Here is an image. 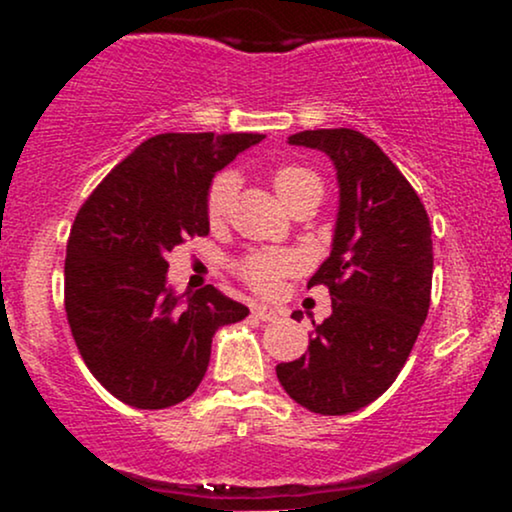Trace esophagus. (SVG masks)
Returning <instances> with one entry per match:
<instances>
[{
  "label": "esophagus",
  "mask_w": 512,
  "mask_h": 512,
  "mask_svg": "<svg viewBox=\"0 0 512 512\" xmlns=\"http://www.w3.org/2000/svg\"><path fill=\"white\" fill-rule=\"evenodd\" d=\"M252 315L262 322H274L279 320L281 313L276 308H272V305H255V308H252Z\"/></svg>",
  "instance_id": "esophagus-1"
}]
</instances>
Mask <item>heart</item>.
I'll return each instance as SVG.
<instances>
[{
	"label": "heart",
	"instance_id": "b5f03b06",
	"mask_svg": "<svg viewBox=\"0 0 512 512\" xmlns=\"http://www.w3.org/2000/svg\"><path fill=\"white\" fill-rule=\"evenodd\" d=\"M274 190L276 195L284 204H289L291 199H296L303 192H315L320 197L322 182L313 170L301 168V166H284L274 173ZM233 195H236V178L231 173L219 175L214 182H211L207 192V216L209 221L221 223L226 221L228 211H231ZM293 269V257L286 255V252L276 250H264L250 255L248 260L240 264V274L245 276L248 284L255 286L257 291H272L276 279L284 274H289Z\"/></svg>",
	"mask_w": 512,
	"mask_h": 512
}]
</instances>
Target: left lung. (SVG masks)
<instances>
[{
	"label": "left lung",
	"instance_id": "obj_1",
	"mask_svg": "<svg viewBox=\"0 0 512 512\" xmlns=\"http://www.w3.org/2000/svg\"><path fill=\"white\" fill-rule=\"evenodd\" d=\"M289 144L330 156L339 209L330 257L308 281L330 289L332 315L315 325L308 354L279 363L276 378L315 414H351L395 383L419 337L431 303V223L414 187L366 134L305 129Z\"/></svg>",
	"mask_w": 512,
	"mask_h": 512
}]
</instances>
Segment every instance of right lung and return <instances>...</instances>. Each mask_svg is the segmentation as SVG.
Here are the masks:
<instances>
[{
    "label": "right lung",
    "mask_w": 512,
    "mask_h": 512,
    "mask_svg": "<svg viewBox=\"0 0 512 512\" xmlns=\"http://www.w3.org/2000/svg\"><path fill=\"white\" fill-rule=\"evenodd\" d=\"M264 134H158L108 173L76 214L64 308L84 363L110 395L166 409L197 390L219 327L248 317L214 286L175 293L166 255L207 236L211 178Z\"/></svg>",
    "instance_id": "add662e5"
}]
</instances>
